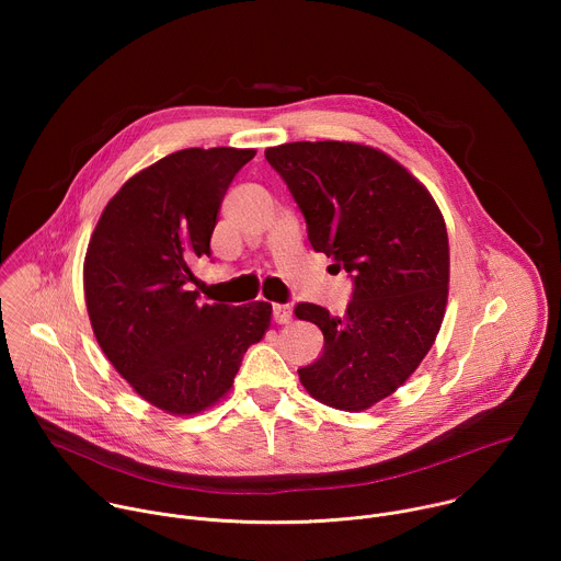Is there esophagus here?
I'll use <instances>...</instances> for the list:
<instances>
[{
    "instance_id": "esophagus-1",
    "label": "esophagus",
    "mask_w": 561,
    "mask_h": 561,
    "mask_svg": "<svg viewBox=\"0 0 561 561\" xmlns=\"http://www.w3.org/2000/svg\"><path fill=\"white\" fill-rule=\"evenodd\" d=\"M273 319L277 324H288L293 319V308L288 304H273Z\"/></svg>"
}]
</instances>
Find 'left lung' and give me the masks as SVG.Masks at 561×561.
I'll list each match as a JSON object with an SVG mask.
<instances>
[{
	"label": "left lung",
	"instance_id": "left-lung-1",
	"mask_svg": "<svg viewBox=\"0 0 561 561\" xmlns=\"http://www.w3.org/2000/svg\"><path fill=\"white\" fill-rule=\"evenodd\" d=\"M306 219L314 253L353 282L346 314L299 301L324 333L299 368L304 388L340 411H364L402 386L431 351L448 297V234L431 193L394 159L351 141L266 148Z\"/></svg>",
	"mask_w": 561,
	"mask_h": 561
}]
</instances>
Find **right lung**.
Returning a JSON list of instances; mask_svg holds the SVG:
<instances>
[{"mask_svg":"<svg viewBox=\"0 0 561 561\" xmlns=\"http://www.w3.org/2000/svg\"><path fill=\"white\" fill-rule=\"evenodd\" d=\"M253 148H184L106 204L84 262L98 344L146 402L193 415L224 397L271 324V304H202L191 266L210 257L221 199Z\"/></svg>","mask_w":561,"mask_h":561,"instance_id":"obj_1","label":"right lung"}]
</instances>
